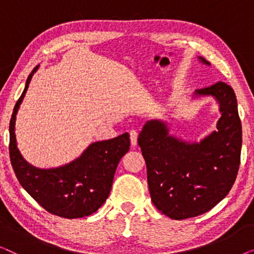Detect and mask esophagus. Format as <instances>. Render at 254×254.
Returning a JSON list of instances; mask_svg holds the SVG:
<instances>
[{
  "label": "esophagus",
  "mask_w": 254,
  "mask_h": 254,
  "mask_svg": "<svg viewBox=\"0 0 254 254\" xmlns=\"http://www.w3.org/2000/svg\"><path fill=\"white\" fill-rule=\"evenodd\" d=\"M137 136H138V134H137L136 130H130L129 138H130L131 147H136V144H137Z\"/></svg>",
  "instance_id": "obj_1"
}]
</instances>
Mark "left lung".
<instances>
[{
  "instance_id": "1",
  "label": "left lung",
  "mask_w": 254,
  "mask_h": 254,
  "mask_svg": "<svg viewBox=\"0 0 254 254\" xmlns=\"http://www.w3.org/2000/svg\"><path fill=\"white\" fill-rule=\"evenodd\" d=\"M202 64L209 62L199 57ZM211 96L220 107L216 129L200 142L169 134L163 120H149L138 134L147 164L152 203L173 220L204 214L223 200L237 177L242 150V123L234 90L224 82L197 89L194 97Z\"/></svg>"
}]
</instances>
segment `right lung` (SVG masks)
<instances>
[{"instance_id": "right-lung-1", "label": "right lung", "mask_w": 254, "mask_h": 254, "mask_svg": "<svg viewBox=\"0 0 254 254\" xmlns=\"http://www.w3.org/2000/svg\"><path fill=\"white\" fill-rule=\"evenodd\" d=\"M26 79L10 120V162L24 190L48 213L64 218L89 216L99 209L110 195L114 173L120 159L129 150V134L91 143L69 164L54 169H39L27 163L17 148L15 124L31 78Z\"/></svg>"}]
</instances>
